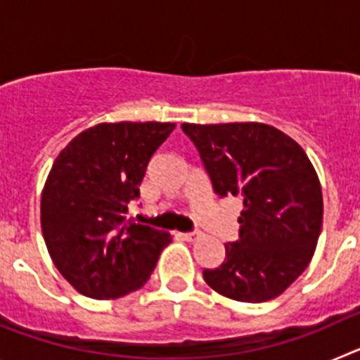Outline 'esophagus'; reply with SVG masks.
I'll list each match as a JSON object with an SVG mask.
<instances>
[{
	"instance_id": "obj_1",
	"label": "esophagus",
	"mask_w": 360,
	"mask_h": 360,
	"mask_svg": "<svg viewBox=\"0 0 360 360\" xmlns=\"http://www.w3.org/2000/svg\"><path fill=\"white\" fill-rule=\"evenodd\" d=\"M182 236H184V240H187V241H195L200 234L198 232H184Z\"/></svg>"
}]
</instances>
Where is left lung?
<instances>
[{
    "label": "left lung",
    "mask_w": 360,
    "mask_h": 360,
    "mask_svg": "<svg viewBox=\"0 0 360 360\" xmlns=\"http://www.w3.org/2000/svg\"><path fill=\"white\" fill-rule=\"evenodd\" d=\"M216 195L243 202L240 240L225 259L203 270L218 294L241 303L281 295L303 274L323 227V191L304 149L263 122L189 124Z\"/></svg>",
    "instance_id": "obj_1"
}]
</instances>
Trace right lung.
Listing matches in <instances>:
<instances>
[{
	"label": "right lung",
	"mask_w": 360,
	"mask_h": 360,
	"mask_svg": "<svg viewBox=\"0 0 360 360\" xmlns=\"http://www.w3.org/2000/svg\"><path fill=\"white\" fill-rule=\"evenodd\" d=\"M173 122H103L53 160L41 193V229L53 265L82 295L117 299L146 285L171 234L126 221L149 158Z\"/></svg>",
	"instance_id": "obj_1"
}]
</instances>
